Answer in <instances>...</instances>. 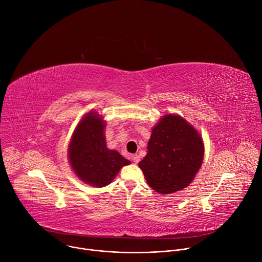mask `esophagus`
<instances>
[{"instance_id": "obj_1", "label": "esophagus", "mask_w": 262, "mask_h": 262, "mask_svg": "<svg viewBox=\"0 0 262 262\" xmlns=\"http://www.w3.org/2000/svg\"><path fill=\"white\" fill-rule=\"evenodd\" d=\"M132 160H133V162H134L135 164H138L139 161H140V157H139L138 155H134V156L132 157Z\"/></svg>"}]
</instances>
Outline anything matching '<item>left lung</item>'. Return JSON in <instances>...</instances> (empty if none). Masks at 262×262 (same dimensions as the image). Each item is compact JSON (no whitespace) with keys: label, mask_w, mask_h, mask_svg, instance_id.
Here are the masks:
<instances>
[{"label":"left lung","mask_w":262,"mask_h":262,"mask_svg":"<svg viewBox=\"0 0 262 262\" xmlns=\"http://www.w3.org/2000/svg\"><path fill=\"white\" fill-rule=\"evenodd\" d=\"M148 154L139 163L146 181L160 194H171L188 186L203 162L201 137L184 119L166 115L154 127Z\"/></svg>","instance_id":"1"}]
</instances>
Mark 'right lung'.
Listing matches in <instances>:
<instances>
[{
    "label": "right lung",
    "instance_id": "add662e5",
    "mask_svg": "<svg viewBox=\"0 0 262 262\" xmlns=\"http://www.w3.org/2000/svg\"><path fill=\"white\" fill-rule=\"evenodd\" d=\"M103 129L97 114H87L74 130L68 149L69 162L77 176L97 188L108 184L129 164L118 151L106 148Z\"/></svg>",
    "mask_w": 262,
    "mask_h": 262
}]
</instances>
